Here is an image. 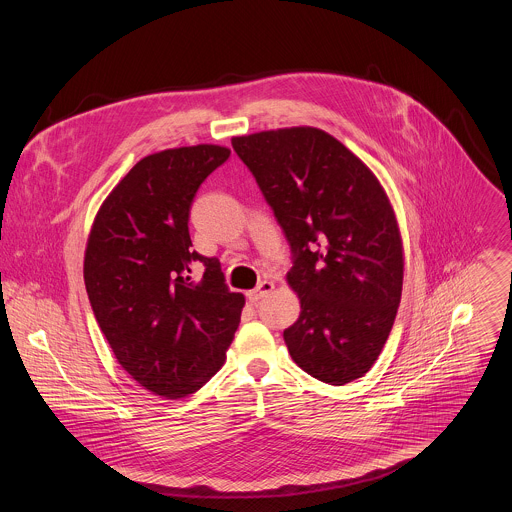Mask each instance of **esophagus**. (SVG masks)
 <instances>
[{
  "label": "esophagus",
  "mask_w": 512,
  "mask_h": 512,
  "mask_svg": "<svg viewBox=\"0 0 512 512\" xmlns=\"http://www.w3.org/2000/svg\"><path fill=\"white\" fill-rule=\"evenodd\" d=\"M273 288H275V284L271 283V281H263V283L257 284V288L251 290L247 296H249L251 302H257V300H261L263 296H267Z\"/></svg>",
  "instance_id": "1"
}]
</instances>
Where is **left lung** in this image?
I'll list each match as a JSON object with an SVG mask.
<instances>
[{"instance_id":"obj_1","label":"left lung","mask_w":512,"mask_h":512,"mask_svg":"<svg viewBox=\"0 0 512 512\" xmlns=\"http://www.w3.org/2000/svg\"><path fill=\"white\" fill-rule=\"evenodd\" d=\"M290 245L300 298L284 330L294 363L318 381L363 377L385 347L402 292V241L377 176L330 133L290 127L233 137Z\"/></svg>"}]
</instances>
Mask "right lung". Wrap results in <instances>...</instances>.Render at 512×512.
Returning <instances> with one entry per match:
<instances>
[{"label":"right lung","mask_w":512,"mask_h":512,"mask_svg":"<svg viewBox=\"0 0 512 512\" xmlns=\"http://www.w3.org/2000/svg\"><path fill=\"white\" fill-rule=\"evenodd\" d=\"M229 153L194 145L141 159L88 237L84 283L96 322L119 365L159 397L202 389L239 326L243 294L229 290L216 257L192 249L188 231L200 184Z\"/></svg>","instance_id":"right-lung-1"}]
</instances>
